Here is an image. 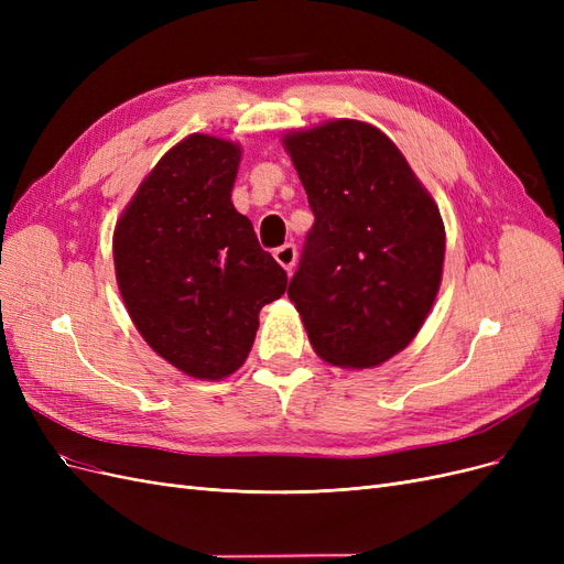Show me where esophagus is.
<instances>
[{
  "mask_svg": "<svg viewBox=\"0 0 564 564\" xmlns=\"http://www.w3.org/2000/svg\"><path fill=\"white\" fill-rule=\"evenodd\" d=\"M275 261L286 270V272H292V268H294V263H296V247L294 245H282V247H278L275 249Z\"/></svg>",
  "mask_w": 564,
  "mask_h": 564,
  "instance_id": "1",
  "label": "esophagus"
}]
</instances>
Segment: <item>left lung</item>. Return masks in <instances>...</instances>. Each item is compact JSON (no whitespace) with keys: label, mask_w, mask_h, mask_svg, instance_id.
<instances>
[{"label":"left lung","mask_w":564,"mask_h":564,"mask_svg":"<svg viewBox=\"0 0 564 564\" xmlns=\"http://www.w3.org/2000/svg\"><path fill=\"white\" fill-rule=\"evenodd\" d=\"M315 224L289 284L313 350L371 369L412 344L445 265V224L400 148L360 119L282 135Z\"/></svg>","instance_id":"8db88e82"}]
</instances>
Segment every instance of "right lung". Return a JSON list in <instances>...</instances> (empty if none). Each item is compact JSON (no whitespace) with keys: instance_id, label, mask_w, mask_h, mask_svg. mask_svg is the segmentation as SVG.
<instances>
[{"instance_id":"add662e5","label":"right lung","mask_w":564,"mask_h":564,"mask_svg":"<svg viewBox=\"0 0 564 564\" xmlns=\"http://www.w3.org/2000/svg\"><path fill=\"white\" fill-rule=\"evenodd\" d=\"M240 143L191 133L166 150L112 232L119 294L145 344L202 381L240 369L286 272L232 207Z\"/></svg>"}]
</instances>
